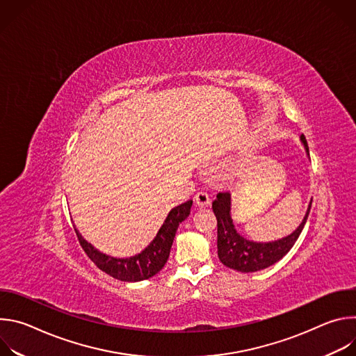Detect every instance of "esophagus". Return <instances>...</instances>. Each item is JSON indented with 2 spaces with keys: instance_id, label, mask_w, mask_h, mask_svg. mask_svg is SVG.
<instances>
[{
  "instance_id": "1",
  "label": "esophagus",
  "mask_w": 356,
  "mask_h": 356,
  "mask_svg": "<svg viewBox=\"0 0 356 356\" xmlns=\"http://www.w3.org/2000/svg\"><path fill=\"white\" fill-rule=\"evenodd\" d=\"M194 201L198 207H209L211 204V198L207 191H198L194 197Z\"/></svg>"
}]
</instances>
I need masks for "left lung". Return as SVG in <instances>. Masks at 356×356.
I'll return each instance as SVG.
<instances>
[{"instance_id":"8db88e82","label":"left lung","mask_w":356,"mask_h":356,"mask_svg":"<svg viewBox=\"0 0 356 356\" xmlns=\"http://www.w3.org/2000/svg\"><path fill=\"white\" fill-rule=\"evenodd\" d=\"M301 142L304 143L307 154H309V145L306 136L301 135ZM313 202V200H312ZM312 202L309 210L304 217L302 222L298 228L286 238H282L275 242L261 243L248 241L246 238L241 236L231 218V194L229 193H218L217 198L213 201V211L217 217V246H218V258L220 261L229 269L250 273L258 272L265 268L272 266L277 261H280L286 253L293 248L297 238L300 236L304 224L307 222V217L310 214Z\"/></svg>"}]
</instances>
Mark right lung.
I'll use <instances>...</instances> for the list:
<instances>
[{
    "mask_svg": "<svg viewBox=\"0 0 356 356\" xmlns=\"http://www.w3.org/2000/svg\"><path fill=\"white\" fill-rule=\"evenodd\" d=\"M191 204L193 201L188 200L183 202V204L172 209L155 239L138 255L127 259H117L104 255V253H101L91 243H88L76 228L74 231L87 257L95 264L98 269L122 282H140L155 276L166 265L177 227L188 217Z\"/></svg>",
    "mask_w": 356,
    "mask_h": 356,
    "instance_id": "1",
    "label": "right lung"
}]
</instances>
